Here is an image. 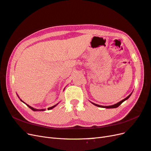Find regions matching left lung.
<instances>
[{
  "mask_svg": "<svg viewBox=\"0 0 151 151\" xmlns=\"http://www.w3.org/2000/svg\"><path fill=\"white\" fill-rule=\"evenodd\" d=\"M132 95V93L129 95V96H128V97H127L125 99H123L122 101H119V102H118V103H116V104H113V105H112V106H100V105H98V104H95V103H93V102H90L92 103V104H93V105H95L96 106H97V107H103V108H107V109H111V108H116V107H118L120 104H122V103L124 102V101H125L126 100H127L130 97V96Z\"/></svg>",
  "mask_w": 151,
  "mask_h": 151,
  "instance_id": "obj_1",
  "label": "left lung"
}]
</instances>
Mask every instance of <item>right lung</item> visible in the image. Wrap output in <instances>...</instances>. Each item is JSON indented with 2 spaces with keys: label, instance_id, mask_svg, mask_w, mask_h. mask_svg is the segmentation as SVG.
Segmentation results:
<instances>
[{
  "label": "right lung",
  "instance_id": "1",
  "mask_svg": "<svg viewBox=\"0 0 151 151\" xmlns=\"http://www.w3.org/2000/svg\"><path fill=\"white\" fill-rule=\"evenodd\" d=\"M18 97H19V96H18ZM20 100H21V102H23V103H24V104H27V106H28V107H29V108L30 109H31L32 110H33V111H44L45 110V109H35V108H33V107H32V106H29L28 104H26V103L25 102H24L22 100H21V99H20ZM58 104H59V103H58ZM58 104H55V105H54V106H52V107H49V108H48V110H50V109H53L54 108V107H55V106H56Z\"/></svg>",
  "mask_w": 151,
  "mask_h": 151
}]
</instances>
